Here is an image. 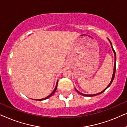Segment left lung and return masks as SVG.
<instances>
[{
  "mask_svg": "<svg viewBox=\"0 0 127 127\" xmlns=\"http://www.w3.org/2000/svg\"><path fill=\"white\" fill-rule=\"evenodd\" d=\"M107 40H108L109 41V43H110L111 47H112V50H113V53H114V69H113V75H112V79H111V81H110V83H109V84L108 86H107L106 87V88H105V89H104V90H103V91H102L101 92H100V93H97V94H83V93H80V92H79V91H78L77 90H76V88H75V90H76V91H77L78 93L80 94L81 95H83V96H96V95H99V94H100L103 93V92L105 91V90H106L107 88H109V87H110V85L112 84V82H113V80H114V76H115V73H116V53H115V51H114V49H113V48L112 44V43H111L110 40H109V39H108V38H107Z\"/></svg>",
  "mask_w": 127,
  "mask_h": 127,
  "instance_id": "left-lung-1",
  "label": "left lung"
}]
</instances>
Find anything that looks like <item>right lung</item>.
Instances as JSON below:
<instances>
[{
    "instance_id": "add662e5",
    "label": "right lung",
    "mask_w": 127,
    "mask_h": 127,
    "mask_svg": "<svg viewBox=\"0 0 127 127\" xmlns=\"http://www.w3.org/2000/svg\"><path fill=\"white\" fill-rule=\"evenodd\" d=\"M58 80H57V83H56V86H55V88H54V90H53V91L52 92V93L48 95V96H47V97H46V98H42V99H36V100H40V101H41V100H45V99H48V98H49L50 97H51L52 95H53L55 93V91H56V90H57V85H58Z\"/></svg>"
}]
</instances>
